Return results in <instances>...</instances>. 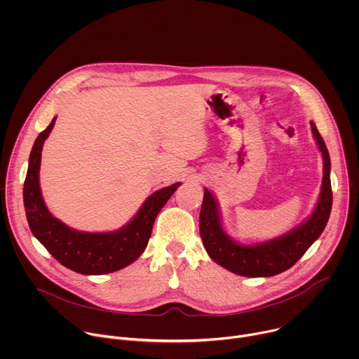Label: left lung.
<instances>
[{"label":"left lung","instance_id":"1","mask_svg":"<svg viewBox=\"0 0 359 359\" xmlns=\"http://www.w3.org/2000/svg\"><path fill=\"white\" fill-rule=\"evenodd\" d=\"M314 137L324 159V176L320 198L311 217L298 229L271 241L243 245L233 241L223 230L213 194L204 189L200 210V237L212 260L229 271L244 277H271L292 267L304 252L321 236L332 208L331 161L324 139L311 122Z\"/></svg>","mask_w":359,"mask_h":359}]
</instances>
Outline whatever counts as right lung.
<instances>
[{
    "label": "right lung",
    "instance_id": "add662e5",
    "mask_svg": "<svg viewBox=\"0 0 359 359\" xmlns=\"http://www.w3.org/2000/svg\"><path fill=\"white\" fill-rule=\"evenodd\" d=\"M57 118L42 130L32 146L24 182V208L32 234L67 269L79 274L100 276L132 264L144 251L156 216L180 186L175 183L153 193L133 220L112 233H83L69 229L50 215L39 189L41 150Z\"/></svg>",
    "mask_w": 359,
    "mask_h": 359
}]
</instances>
